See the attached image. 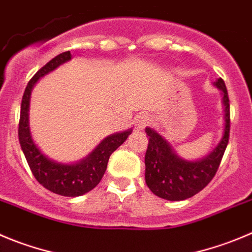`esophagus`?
<instances>
[{
  "label": "esophagus",
  "instance_id": "esophagus-1",
  "mask_svg": "<svg viewBox=\"0 0 252 252\" xmlns=\"http://www.w3.org/2000/svg\"><path fill=\"white\" fill-rule=\"evenodd\" d=\"M149 122L150 118L147 114L138 115L137 119H135V129H137V130H143V129L149 124Z\"/></svg>",
  "mask_w": 252,
  "mask_h": 252
}]
</instances>
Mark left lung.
I'll return each mask as SVG.
<instances>
[{
	"mask_svg": "<svg viewBox=\"0 0 252 252\" xmlns=\"http://www.w3.org/2000/svg\"><path fill=\"white\" fill-rule=\"evenodd\" d=\"M215 86L222 93L224 135L218 147L204 159L190 161L180 158L160 134L152 128H145L149 137L145 153V183L157 196L170 201L185 200L201 191L215 176L230 134V103L226 86L221 78L215 82Z\"/></svg>",
	"mask_w": 252,
	"mask_h": 252,
	"instance_id": "1",
	"label": "left lung"
}]
</instances>
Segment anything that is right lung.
Wrapping results in <instances>:
<instances>
[{
    "label": "right lung",
    "instance_id": "obj_1",
    "mask_svg": "<svg viewBox=\"0 0 252 252\" xmlns=\"http://www.w3.org/2000/svg\"><path fill=\"white\" fill-rule=\"evenodd\" d=\"M72 58L70 52H63L52 58L28 82L21 103L20 123H18V140L26 157L31 171L37 182L55 194L62 196H79L91 191L102 180L107 169L108 160L113 152L126 142L131 130L115 133L102 140L86 159L76 164H61L48 159L34 144L28 124V110L32 88L41 77L65 63Z\"/></svg>",
    "mask_w": 252,
    "mask_h": 252
}]
</instances>
